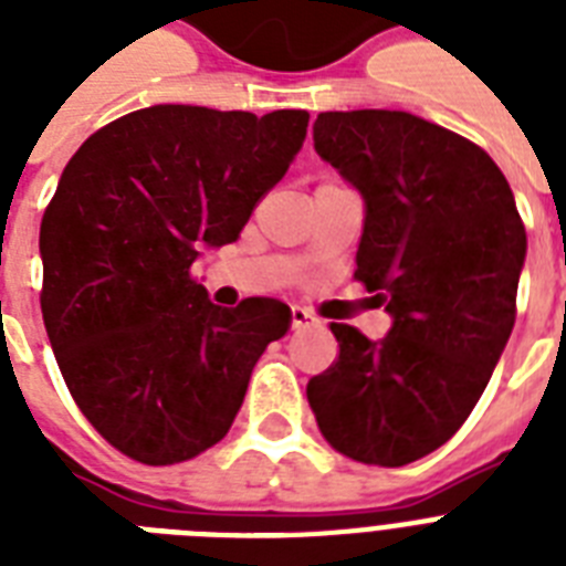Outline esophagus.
I'll return each mask as SVG.
<instances>
[{
	"label": "esophagus",
	"mask_w": 566,
	"mask_h": 566,
	"mask_svg": "<svg viewBox=\"0 0 566 566\" xmlns=\"http://www.w3.org/2000/svg\"><path fill=\"white\" fill-rule=\"evenodd\" d=\"M291 317H293V328H311V326H319V319L311 314V311L300 308V305H293L291 308Z\"/></svg>",
	"instance_id": "1"
}]
</instances>
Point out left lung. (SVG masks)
<instances>
[{"instance_id":"8db88e82","label":"left lung","mask_w":566,"mask_h":566,"mask_svg":"<svg viewBox=\"0 0 566 566\" xmlns=\"http://www.w3.org/2000/svg\"><path fill=\"white\" fill-rule=\"evenodd\" d=\"M314 149L364 199L355 275L390 314L381 340L332 323L340 355L308 381L323 438L402 467L443 447L514 328L526 229L493 158L408 111H326Z\"/></svg>"}]
</instances>
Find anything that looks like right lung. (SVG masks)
<instances>
[{"label":"right lung","mask_w":566,"mask_h":566,"mask_svg":"<svg viewBox=\"0 0 566 566\" xmlns=\"http://www.w3.org/2000/svg\"><path fill=\"white\" fill-rule=\"evenodd\" d=\"M308 132L305 111L153 105L78 146L40 222L49 344L91 426L140 464L199 455L234 422L291 308H220L193 279L240 238Z\"/></svg>","instance_id":"1"}]
</instances>
